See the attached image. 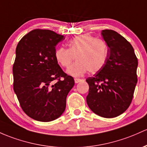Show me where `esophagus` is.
<instances>
[{
    "label": "esophagus",
    "mask_w": 147,
    "mask_h": 147,
    "mask_svg": "<svg viewBox=\"0 0 147 147\" xmlns=\"http://www.w3.org/2000/svg\"><path fill=\"white\" fill-rule=\"evenodd\" d=\"M82 81V80L81 79H79V78H75V82L76 84H77V83H79V82H80Z\"/></svg>",
    "instance_id": "esophagus-1"
}]
</instances>
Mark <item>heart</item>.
<instances>
[{"label":"heart","mask_w":147,"mask_h":147,"mask_svg":"<svg viewBox=\"0 0 147 147\" xmlns=\"http://www.w3.org/2000/svg\"><path fill=\"white\" fill-rule=\"evenodd\" d=\"M68 46L69 49L63 47L58 48L55 58L62 67L67 68L76 57L77 62L67 70L72 76H82L88 71L96 73L106 65L109 47L105 40L90 34H83L72 38Z\"/></svg>","instance_id":"b5f03b06"}]
</instances>
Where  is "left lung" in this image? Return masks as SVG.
I'll list each match as a JSON object with an SVG mask.
<instances>
[{"label": "left lung", "instance_id": "left-lung-1", "mask_svg": "<svg viewBox=\"0 0 147 147\" xmlns=\"http://www.w3.org/2000/svg\"><path fill=\"white\" fill-rule=\"evenodd\" d=\"M109 47L106 65L86 81L89 90L87 105L104 118L118 117L128 109L138 82V58L130 43L113 30L101 32Z\"/></svg>", "mask_w": 147, "mask_h": 147}]
</instances>
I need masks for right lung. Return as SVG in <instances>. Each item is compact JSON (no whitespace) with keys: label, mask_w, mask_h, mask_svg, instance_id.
Segmentation results:
<instances>
[{"label":"right lung","mask_w":147,"mask_h":147,"mask_svg":"<svg viewBox=\"0 0 147 147\" xmlns=\"http://www.w3.org/2000/svg\"><path fill=\"white\" fill-rule=\"evenodd\" d=\"M65 39L50 30L34 29L25 35L16 48L13 87L23 111L36 121L59 118L66 107V98L75 85L55 58L56 45Z\"/></svg>","instance_id":"1"}]
</instances>
